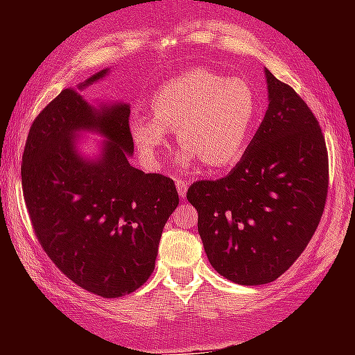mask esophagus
<instances>
[{
  "label": "esophagus",
  "instance_id": "34e87169",
  "mask_svg": "<svg viewBox=\"0 0 355 355\" xmlns=\"http://www.w3.org/2000/svg\"><path fill=\"white\" fill-rule=\"evenodd\" d=\"M175 188H178V193H180L181 199L187 197V190H188V184L184 180H175Z\"/></svg>",
  "mask_w": 355,
  "mask_h": 355
}]
</instances>
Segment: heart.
I'll return each instance as SVG.
<instances>
[{"instance_id": "1", "label": "heart", "mask_w": 355, "mask_h": 355, "mask_svg": "<svg viewBox=\"0 0 355 355\" xmlns=\"http://www.w3.org/2000/svg\"><path fill=\"white\" fill-rule=\"evenodd\" d=\"M258 119V99L240 78L190 69L156 90L153 115H135L130 133L149 165H158L168 146V131L184 147L181 162L231 167L243 156Z\"/></svg>"}]
</instances>
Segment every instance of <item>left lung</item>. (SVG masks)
<instances>
[{
  "instance_id": "left-lung-1",
  "label": "left lung",
  "mask_w": 355,
  "mask_h": 355,
  "mask_svg": "<svg viewBox=\"0 0 355 355\" xmlns=\"http://www.w3.org/2000/svg\"><path fill=\"white\" fill-rule=\"evenodd\" d=\"M265 74L268 108L245 155L225 178L187 192L211 266L245 286L272 283L293 265L318 227L329 187L318 121L290 85Z\"/></svg>"
}]
</instances>
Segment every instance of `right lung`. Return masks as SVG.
Listing matches in <instances>:
<instances>
[{
	"label": "right lung",
	"instance_id": "1",
	"mask_svg": "<svg viewBox=\"0 0 355 355\" xmlns=\"http://www.w3.org/2000/svg\"><path fill=\"white\" fill-rule=\"evenodd\" d=\"M108 69L78 85L103 80ZM105 137L96 160L77 153L76 137ZM130 105H89L62 90L37 115L21 165L23 193L40 245L72 283L105 299L139 290L155 270L159 238L180 197L171 178L130 165Z\"/></svg>",
	"mask_w": 355,
	"mask_h": 355
}]
</instances>
